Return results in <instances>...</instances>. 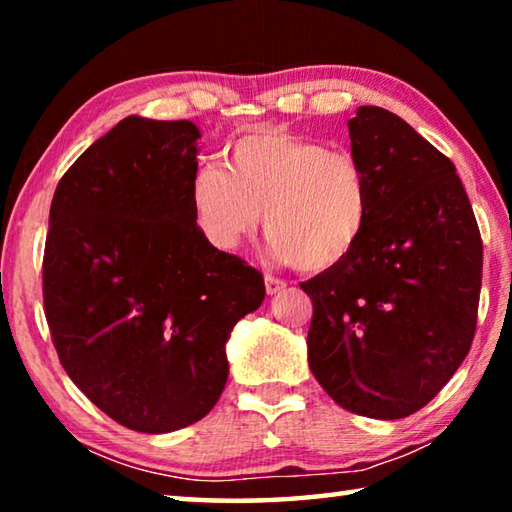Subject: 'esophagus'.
Here are the masks:
<instances>
[{
  "label": "esophagus",
  "instance_id": "esophagus-1",
  "mask_svg": "<svg viewBox=\"0 0 512 512\" xmlns=\"http://www.w3.org/2000/svg\"><path fill=\"white\" fill-rule=\"evenodd\" d=\"M264 282H266L268 296H275V293H280L284 287H287V282H284L282 277H275V275H266Z\"/></svg>",
  "mask_w": 512,
  "mask_h": 512
}]
</instances>
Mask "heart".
I'll use <instances>...</instances> for the list:
<instances>
[{"label":"heart","instance_id":"1","mask_svg":"<svg viewBox=\"0 0 512 512\" xmlns=\"http://www.w3.org/2000/svg\"><path fill=\"white\" fill-rule=\"evenodd\" d=\"M194 219L219 250L253 235L264 212L271 253L300 271L343 264L366 235L372 198L357 155L280 131L244 135L223 164L198 167Z\"/></svg>","mask_w":512,"mask_h":512}]
</instances>
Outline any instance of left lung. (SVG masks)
Masks as SVG:
<instances>
[{
  "label": "left lung",
  "instance_id": "8db88e82",
  "mask_svg": "<svg viewBox=\"0 0 512 512\" xmlns=\"http://www.w3.org/2000/svg\"><path fill=\"white\" fill-rule=\"evenodd\" d=\"M370 180L357 250L300 289L311 298L309 368L332 400L397 420L440 393L470 352L483 244L454 162L377 106L348 121Z\"/></svg>",
  "mask_w": 512,
  "mask_h": 512
}]
</instances>
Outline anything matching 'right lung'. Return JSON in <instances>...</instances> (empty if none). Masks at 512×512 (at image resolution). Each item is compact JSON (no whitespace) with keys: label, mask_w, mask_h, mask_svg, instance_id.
I'll list each match as a JSON object with an SVG mask.
<instances>
[{"label":"right lung","mask_w":512,"mask_h":512,"mask_svg":"<svg viewBox=\"0 0 512 512\" xmlns=\"http://www.w3.org/2000/svg\"><path fill=\"white\" fill-rule=\"evenodd\" d=\"M192 121L126 117L56 187L42 300L65 372L124 427L167 433L212 411L225 341L266 296L264 277L214 248L194 219Z\"/></svg>","instance_id":"1"}]
</instances>
